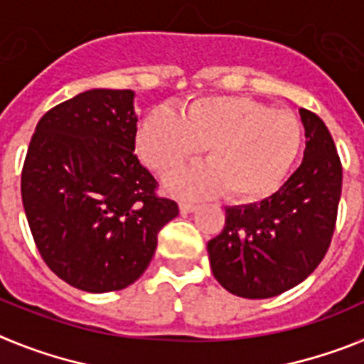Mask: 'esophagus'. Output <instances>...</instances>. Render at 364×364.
Returning a JSON list of instances; mask_svg holds the SVG:
<instances>
[{"mask_svg": "<svg viewBox=\"0 0 364 364\" xmlns=\"http://www.w3.org/2000/svg\"><path fill=\"white\" fill-rule=\"evenodd\" d=\"M197 210V205L191 204V202H180V213H191V211Z\"/></svg>", "mask_w": 364, "mask_h": 364, "instance_id": "34e87169", "label": "esophagus"}]
</instances>
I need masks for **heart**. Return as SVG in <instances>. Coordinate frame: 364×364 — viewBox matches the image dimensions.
Returning <instances> with one entry per match:
<instances>
[{
    "mask_svg": "<svg viewBox=\"0 0 364 364\" xmlns=\"http://www.w3.org/2000/svg\"><path fill=\"white\" fill-rule=\"evenodd\" d=\"M302 127L288 111L246 96H200L180 109L147 112L136 131L140 159L160 175L191 162L205 147L210 164L167 176L169 191L186 198L215 193L237 204L269 198L291 171Z\"/></svg>",
    "mask_w": 364,
    "mask_h": 364,
    "instance_id": "1",
    "label": "heart"
}]
</instances>
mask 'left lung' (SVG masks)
I'll list each match as a JSON object with an SVG mask.
<instances>
[{
	"label": "left lung",
	"mask_w": 364,
	"mask_h": 364,
	"mask_svg": "<svg viewBox=\"0 0 364 364\" xmlns=\"http://www.w3.org/2000/svg\"><path fill=\"white\" fill-rule=\"evenodd\" d=\"M306 149L297 171L260 204L226 208L224 230L208 242L215 279L230 294L268 299L314 272L336 230L343 166L315 112L299 109Z\"/></svg>",
	"instance_id": "left-lung-1"
}]
</instances>
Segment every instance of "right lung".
<instances>
[{
  "instance_id": "1",
  "label": "right lung",
  "mask_w": 364,
  "mask_h": 364,
  "mask_svg": "<svg viewBox=\"0 0 364 364\" xmlns=\"http://www.w3.org/2000/svg\"><path fill=\"white\" fill-rule=\"evenodd\" d=\"M129 89H91L38 122L21 200L45 264L91 294L124 290L147 269L159 231L178 204L134 154L136 114Z\"/></svg>"
}]
</instances>
